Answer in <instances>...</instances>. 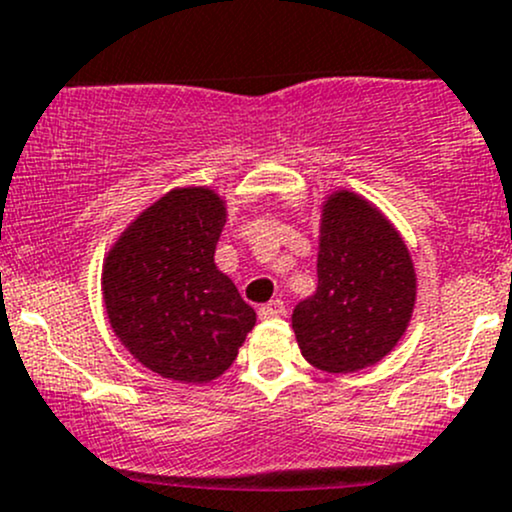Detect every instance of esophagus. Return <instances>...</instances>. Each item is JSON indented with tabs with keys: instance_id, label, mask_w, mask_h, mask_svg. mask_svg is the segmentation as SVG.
Returning a JSON list of instances; mask_svg holds the SVG:
<instances>
[{
	"instance_id": "34e87169",
	"label": "esophagus",
	"mask_w": 512,
	"mask_h": 512,
	"mask_svg": "<svg viewBox=\"0 0 512 512\" xmlns=\"http://www.w3.org/2000/svg\"><path fill=\"white\" fill-rule=\"evenodd\" d=\"M283 313H286V305H283V300H271V303H266V305H261V308H258V315H261L263 320L281 318Z\"/></svg>"
}]
</instances>
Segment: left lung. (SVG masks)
<instances>
[{
	"instance_id": "1",
	"label": "left lung",
	"mask_w": 512,
	"mask_h": 512,
	"mask_svg": "<svg viewBox=\"0 0 512 512\" xmlns=\"http://www.w3.org/2000/svg\"><path fill=\"white\" fill-rule=\"evenodd\" d=\"M416 273L402 236L352 192L323 204L318 288L293 310L300 352L325 372H357L382 360L412 318Z\"/></svg>"
}]
</instances>
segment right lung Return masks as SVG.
<instances>
[{"instance_id":"obj_1","label":"right lung","mask_w":512,"mask_h":512,"mask_svg":"<svg viewBox=\"0 0 512 512\" xmlns=\"http://www.w3.org/2000/svg\"><path fill=\"white\" fill-rule=\"evenodd\" d=\"M224 221V202L212 189H172L105 258L110 328L162 377L199 384L219 377L256 325L254 308L214 263Z\"/></svg>"}]
</instances>
